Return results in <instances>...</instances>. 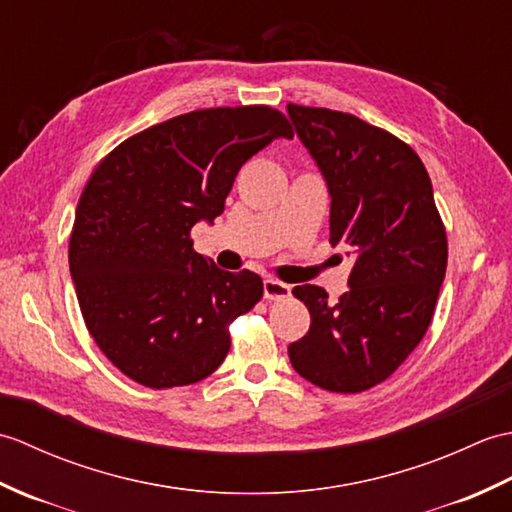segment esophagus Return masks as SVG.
Here are the masks:
<instances>
[{
	"label": "esophagus",
	"mask_w": 512,
	"mask_h": 512,
	"mask_svg": "<svg viewBox=\"0 0 512 512\" xmlns=\"http://www.w3.org/2000/svg\"><path fill=\"white\" fill-rule=\"evenodd\" d=\"M290 292H292V288H290L288 284H284V281L273 279V277L264 279V297H266V299H270V301L288 299Z\"/></svg>",
	"instance_id": "obj_1"
}]
</instances>
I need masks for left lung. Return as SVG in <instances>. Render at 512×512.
Segmentation results:
<instances>
[{"mask_svg": "<svg viewBox=\"0 0 512 512\" xmlns=\"http://www.w3.org/2000/svg\"><path fill=\"white\" fill-rule=\"evenodd\" d=\"M297 136L328 182L330 244L350 248V290L336 303L297 286L310 330L290 343L295 372L358 394L383 383L427 334L447 273V231L429 173L407 143L345 112L288 103Z\"/></svg>", "mask_w": 512, "mask_h": 512, "instance_id": "obj_1", "label": "left lung"}]
</instances>
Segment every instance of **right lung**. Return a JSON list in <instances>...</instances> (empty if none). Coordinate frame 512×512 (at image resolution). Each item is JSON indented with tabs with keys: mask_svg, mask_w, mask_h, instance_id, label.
<instances>
[{
	"mask_svg": "<svg viewBox=\"0 0 512 512\" xmlns=\"http://www.w3.org/2000/svg\"><path fill=\"white\" fill-rule=\"evenodd\" d=\"M275 138L292 129L273 107H211L134 134L92 171L70 275L94 343L136 383L167 389L213 374L228 325L262 299V277L195 253L191 228L224 211L237 171Z\"/></svg>",
	"mask_w": 512,
	"mask_h": 512,
	"instance_id": "obj_1",
	"label": "right lung"
}]
</instances>
